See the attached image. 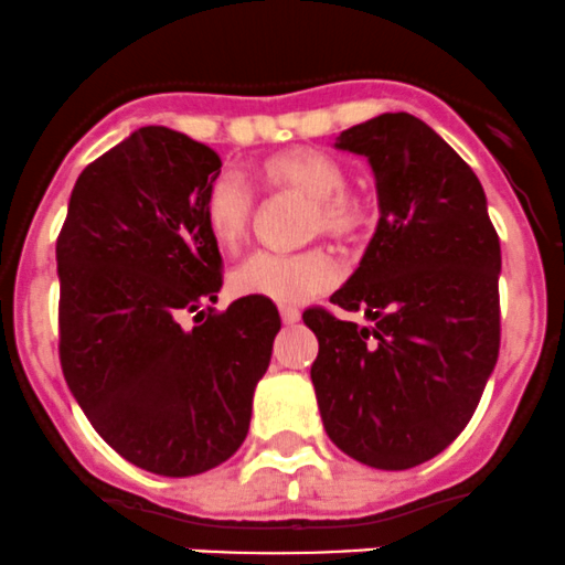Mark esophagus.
<instances>
[{"label":"esophagus","instance_id":"esophagus-1","mask_svg":"<svg viewBox=\"0 0 565 565\" xmlns=\"http://www.w3.org/2000/svg\"><path fill=\"white\" fill-rule=\"evenodd\" d=\"M280 318H282V323H285V326H294V323H299L301 312L296 310V307H288V305H282V307H280Z\"/></svg>","mask_w":565,"mask_h":565}]
</instances>
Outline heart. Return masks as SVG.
Masks as SVG:
<instances>
[{"instance_id": "b5f03b06", "label": "heart", "mask_w": 565, "mask_h": 565, "mask_svg": "<svg viewBox=\"0 0 565 565\" xmlns=\"http://www.w3.org/2000/svg\"><path fill=\"white\" fill-rule=\"evenodd\" d=\"M258 177L271 193H296L310 198L307 234H326L331 239L351 242L362 234L370 220L364 198L348 190V171L337 157L323 149L294 147L266 157ZM258 201L253 188L234 171L212 179L203 195V223L220 249H239L253 228ZM334 255L326 247L301 253H260L247 255L231 271V290L244 299H269L280 305H299L310 296L323 294L337 282Z\"/></svg>"}]
</instances>
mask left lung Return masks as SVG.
<instances>
[{"mask_svg":"<svg viewBox=\"0 0 565 565\" xmlns=\"http://www.w3.org/2000/svg\"><path fill=\"white\" fill-rule=\"evenodd\" d=\"M337 149L370 160L381 220L331 305L372 326L305 310L326 435L348 457L405 470L446 449L473 416L500 348V239L479 177L433 127L381 114Z\"/></svg>","mask_w":565,"mask_h":565,"instance_id":"8db88e82","label":"left lung"}]
</instances>
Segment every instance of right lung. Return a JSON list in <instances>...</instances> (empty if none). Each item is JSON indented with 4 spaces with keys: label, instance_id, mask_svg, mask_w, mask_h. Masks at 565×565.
I'll list each match as a JSON object with an SVG mask.
<instances>
[{
    "label": "right lung",
    "instance_id": "1",
    "mask_svg": "<svg viewBox=\"0 0 565 565\" xmlns=\"http://www.w3.org/2000/svg\"><path fill=\"white\" fill-rule=\"evenodd\" d=\"M220 166L206 143L141 127L81 171L56 239L70 392L110 449L160 476L203 473L239 449L280 331L269 299L209 307L223 255L203 195Z\"/></svg>",
    "mask_w": 565,
    "mask_h": 565
}]
</instances>
